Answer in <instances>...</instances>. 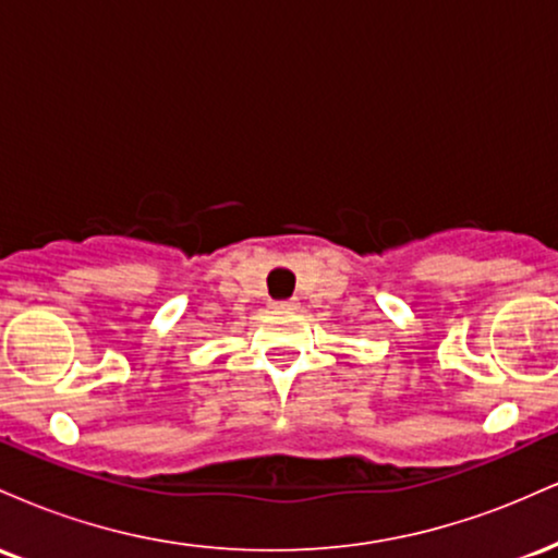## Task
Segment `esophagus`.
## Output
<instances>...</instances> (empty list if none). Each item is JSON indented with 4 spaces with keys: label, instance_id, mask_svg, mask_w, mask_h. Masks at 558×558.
I'll list each match as a JSON object with an SVG mask.
<instances>
[{
    "label": "esophagus",
    "instance_id": "1",
    "mask_svg": "<svg viewBox=\"0 0 558 558\" xmlns=\"http://www.w3.org/2000/svg\"><path fill=\"white\" fill-rule=\"evenodd\" d=\"M272 310L275 312H293V310H296V301H272Z\"/></svg>",
    "mask_w": 558,
    "mask_h": 558
}]
</instances>
